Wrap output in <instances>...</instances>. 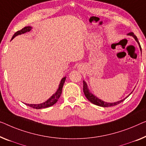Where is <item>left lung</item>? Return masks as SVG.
I'll list each match as a JSON object with an SVG mask.
<instances>
[{
	"mask_svg": "<svg viewBox=\"0 0 146 146\" xmlns=\"http://www.w3.org/2000/svg\"><path fill=\"white\" fill-rule=\"evenodd\" d=\"M128 35H130V36H133L134 38V39L136 40V42H138V44H139V46H140V50L142 52V49H141V46L140 44V42H139V41L138 40V38H137L136 36L134 35L133 33L132 32H130L129 33H128ZM83 92H84V94L85 95V96L87 99L89 101H90L91 103L95 104V105L96 106H101V107H104V108H106V107H111V106H116L117 104L121 103L122 102H123L127 98V97H129V96L130 95V94L127 97H126L125 99L123 100H121L119 101V102H114V103H107V102H105L104 101L101 100L100 99H99L98 98H97L96 96H95L92 94L90 91H89L88 88V86H87V84L86 83V82L83 80Z\"/></svg>",
	"mask_w": 146,
	"mask_h": 146,
	"instance_id": "1",
	"label": "left lung"
}]
</instances>
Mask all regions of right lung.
I'll list each match as a JSON object with an SVG mask.
<instances>
[{
    "instance_id": "obj_1",
    "label": "right lung",
    "mask_w": 146,
    "mask_h": 146,
    "mask_svg": "<svg viewBox=\"0 0 146 146\" xmlns=\"http://www.w3.org/2000/svg\"><path fill=\"white\" fill-rule=\"evenodd\" d=\"M31 27L30 26H27V27H23L22 29H21L20 31H18L14 33V35H13L12 39L14 38L15 36H16L19 35H21L25 33L26 32H29L31 31ZM66 79V77H65L64 78H62V79L61 80L60 83L59 84V87H58V89L56 91V92L55 94H54L48 100L46 101L44 103L42 104H26V105L29 106V107L33 108L34 109H37V110H39V109H43V108H48L50 107V106H53L54 104H55L56 102H58V99L60 98L61 94H62V88L63 86H64V84L65 82V80Z\"/></svg>"
}]
</instances>
